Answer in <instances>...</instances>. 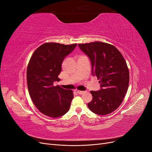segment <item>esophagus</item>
Masks as SVG:
<instances>
[{
	"label": "esophagus",
	"instance_id": "1",
	"mask_svg": "<svg viewBox=\"0 0 152 152\" xmlns=\"http://www.w3.org/2000/svg\"><path fill=\"white\" fill-rule=\"evenodd\" d=\"M77 92V93H79V94H84L86 91H79V90H78Z\"/></svg>",
	"mask_w": 152,
	"mask_h": 152
}]
</instances>
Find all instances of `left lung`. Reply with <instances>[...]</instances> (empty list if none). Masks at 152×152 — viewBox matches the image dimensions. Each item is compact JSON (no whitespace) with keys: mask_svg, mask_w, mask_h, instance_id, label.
I'll use <instances>...</instances> for the list:
<instances>
[{"mask_svg":"<svg viewBox=\"0 0 152 152\" xmlns=\"http://www.w3.org/2000/svg\"><path fill=\"white\" fill-rule=\"evenodd\" d=\"M88 56L92 73L101 84L100 91L90 93L93 99L87 104L91 112L103 115L113 112L125 97L129 82V72L125 59L114 45L102 42L79 44Z\"/></svg>","mask_w":152,"mask_h":152,"instance_id":"8db88e82","label":"left lung"}]
</instances>
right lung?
<instances>
[{
	"mask_svg": "<svg viewBox=\"0 0 152 152\" xmlns=\"http://www.w3.org/2000/svg\"><path fill=\"white\" fill-rule=\"evenodd\" d=\"M76 45L46 42L37 49L30 58L26 70L29 94L36 108L48 117H61L70 109L73 91L54 86L53 83L59 81L63 59Z\"/></svg>",
	"mask_w": 152,
	"mask_h": 152,
	"instance_id": "right-lung-1",
	"label": "right lung"
}]
</instances>
